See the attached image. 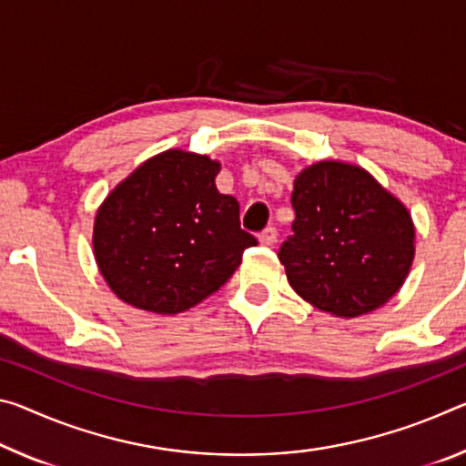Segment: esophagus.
<instances>
[{
  "label": "esophagus",
  "instance_id": "1",
  "mask_svg": "<svg viewBox=\"0 0 466 466\" xmlns=\"http://www.w3.org/2000/svg\"><path fill=\"white\" fill-rule=\"evenodd\" d=\"M259 240H261V245H265V247H271L273 242L278 240V230L273 226H268L265 228V230L259 234Z\"/></svg>",
  "mask_w": 466,
  "mask_h": 466
}]
</instances>
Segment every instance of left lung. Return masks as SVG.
<instances>
[{
  "mask_svg": "<svg viewBox=\"0 0 466 466\" xmlns=\"http://www.w3.org/2000/svg\"><path fill=\"white\" fill-rule=\"evenodd\" d=\"M290 201L297 218L278 257L297 294L338 317L386 305L415 257L404 205L365 169L339 161L302 169Z\"/></svg>",
  "mask_w": 466,
  "mask_h": 466,
  "instance_id": "1",
  "label": "left lung"
}]
</instances>
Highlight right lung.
Masks as SVG:
<instances>
[{"mask_svg": "<svg viewBox=\"0 0 466 466\" xmlns=\"http://www.w3.org/2000/svg\"><path fill=\"white\" fill-rule=\"evenodd\" d=\"M218 161L166 151L135 169L101 205L95 259L128 305L174 315L219 290L255 247L240 205L216 187Z\"/></svg>", "mask_w": 466, "mask_h": 466, "instance_id": "right-lung-1", "label": "right lung"}]
</instances>
